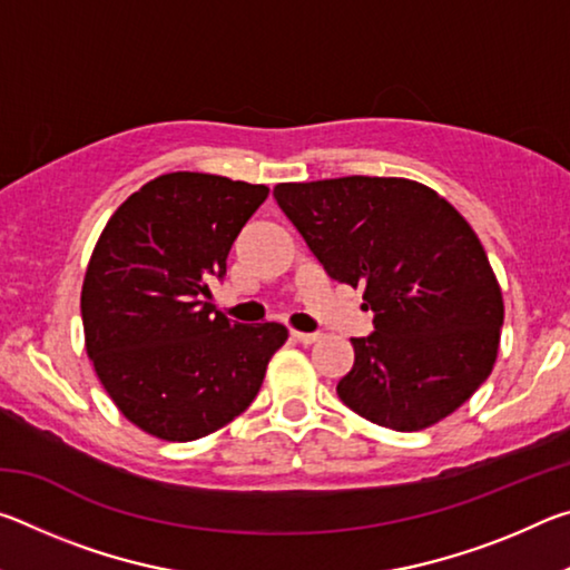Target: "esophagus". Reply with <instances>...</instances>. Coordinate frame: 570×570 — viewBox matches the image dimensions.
Instances as JSON below:
<instances>
[{"label": "esophagus", "instance_id": "esophagus-1", "mask_svg": "<svg viewBox=\"0 0 570 570\" xmlns=\"http://www.w3.org/2000/svg\"><path fill=\"white\" fill-rule=\"evenodd\" d=\"M292 340L298 342V344H314L316 340H320V334H308V332L292 330Z\"/></svg>", "mask_w": 570, "mask_h": 570}]
</instances>
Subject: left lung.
I'll use <instances>...</instances> for the list:
<instances>
[{"mask_svg": "<svg viewBox=\"0 0 570 570\" xmlns=\"http://www.w3.org/2000/svg\"><path fill=\"white\" fill-rule=\"evenodd\" d=\"M274 198L326 274L362 284L374 312L336 384L346 407L417 432L468 402L493 372L505 306L458 208L417 180L370 176L278 183Z\"/></svg>", "mask_w": 570, "mask_h": 570, "instance_id": "left-lung-1", "label": "left lung"}]
</instances>
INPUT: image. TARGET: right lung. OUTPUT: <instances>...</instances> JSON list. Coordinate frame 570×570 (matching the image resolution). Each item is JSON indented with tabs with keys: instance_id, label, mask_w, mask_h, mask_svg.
I'll return each instance as SVG.
<instances>
[{
	"instance_id": "right-lung-1",
	"label": "right lung",
	"mask_w": 570,
	"mask_h": 570,
	"mask_svg": "<svg viewBox=\"0 0 570 570\" xmlns=\"http://www.w3.org/2000/svg\"><path fill=\"white\" fill-rule=\"evenodd\" d=\"M268 196L210 173H166L105 224L85 272V350L115 407L168 442L206 438L262 390L286 326L230 324L208 296L240 228Z\"/></svg>"
}]
</instances>
